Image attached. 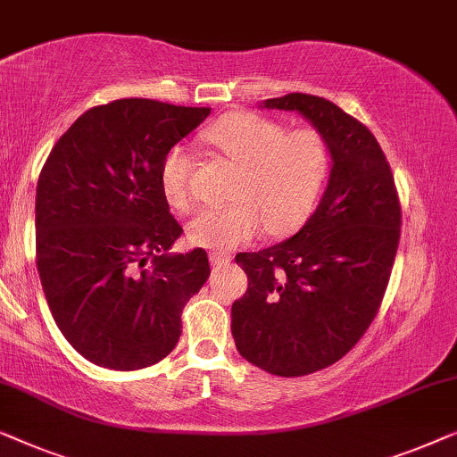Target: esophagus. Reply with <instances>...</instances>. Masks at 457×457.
<instances>
[{
	"mask_svg": "<svg viewBox=\"0 0 457 457\" xmlns=\"http://www.w3.org/2000/svg\"><path fill=\"white\" fill-rule=\"evenodd\" d=\"M209 261H211V265H228V262L231 261V256L226 253H211Z\"/></svg>",
	"mask_w": 457,
	"mask_h": 457,
	"instance_id": "34e87169",
	"label": "esophagus"
}]
</instances>
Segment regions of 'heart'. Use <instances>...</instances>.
<instances>
[{
    "mask_svg": "<svg viewBox=\"0 0 457 457\" xmlns=\"http://www.w3.org/2000/svg\"><path fill=\"white\" fill-rule=\"evenodd\" d=\"M204 137L240 167L228 207L203 209L188 223V240L203 248L234 250L265 229L292 234L317 207L331 170V149L314 128H287L254 112H234L217 120ZM195 157L171 146L159 167L165 203L176 211L192 207L190 179Z\"/></svg>",
    "mask_w": 457,
    "mask_h": 457,
    "instance_id": "b5f03b06",
    "label": "heart"
}]
</instances>
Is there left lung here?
<instances>
[{"mask_svg":"<svg viewBox=\"0 0 457 457\" xmlns=\"http://www.w3.org/2000/svg\"><path fill=\"white\" fill-rule=\"evenodd\" d=\"M262 105L304 115L329 143L333 167L298 234L236 256L248 290L231 304V336L250 364L302 377L348 354L377 317L400 244L402 207L377 138L336 103L290 93Z\"/></svg>","mask_w":457,"mask_h":457,"instance_id":"8db88e82","label":"left lung"}]
</instances>
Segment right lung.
I'll return each instance as SVG.
<instances>
[{
    "label": "right lung",
    "mask_w": 457,
    "mask_h": 457,
    "mask_svg": "<svg viewBox=\"0 0 457 457\" xmlns=\"http://www.w3.org/2000/svg\"><path fill=\"white\" fill-rule=\"evenodd\" d=\"M211 113L153 99L91 107L62 134L37 184V269L62 336L88 362L138 370L182 333L207 281L203 248L167 254L182 234L165 203V153Z\"/></svg>",
    "instance_id": "1"
}]
</instances>
